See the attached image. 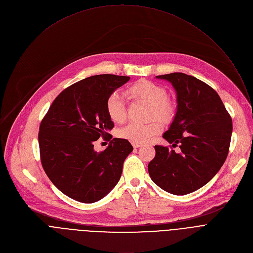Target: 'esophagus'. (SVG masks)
<instances>
[{
	"label": "esophagus",
	"mask_w": 253,
	"mask_h": 253,
	"mask_svg": "<svg viewBox=\"0 0 253 253\" xmlns=\"http://www.w3.org/2000/svg\"><path fill=\"white\" fill-rule=\"evenodd\" d=\"M132 145L134 148H139L142 146V143H139V142H132Z\"/></svg>",
	"instance_id": "esophagus-1"
}]
</instances>
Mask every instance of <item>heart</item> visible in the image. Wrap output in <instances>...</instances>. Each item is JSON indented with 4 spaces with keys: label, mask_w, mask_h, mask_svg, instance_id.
I'll return each mask as SVG.
<instances>
[{
    "label": "heart",
    "mask_w": 253,
    "mask_h": 253,
    "mask_svg": "<svg viewBox=\"0 0 253 253\" xmlns=\"http://www.w3.org/2000/svg\"><path fill=\"white\" fill-rule=\"evenodd\" d=\"M127 95L134 99L142 100L151 107L150 116L166 121L173 114V107L167 100V91L150 81H139L128 88ZM106 111L108 117L114 123H122L126 117V108L122 96L113 92L106 100ZM161 131V125L157 122L146 124L130 123L119 132V135L132 142L143 143L151 139Z\"/></svg>",
    "instance_id": "b5f03b06"
}]
</instances>
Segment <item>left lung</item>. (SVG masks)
I'll use <instances>...</instances> for the list:
<instances>
[{"instance_id":"left-lung-1","label":"left lung","mask_w":253,"mask_h":253,"mask_svg":"<svg viewBox=\"0 0 253 253\" xmlns=\"http://www.w3.org/2000/svg\"><path fill=\"white\" fill-rule=\"evenodd\" d=\"M175 90L177 110L163 134L176 153L156 145V155L148 164L152 181L174 195L196 191L216 175L228 154L232 120L219 97L210 86L184 73L156 76Z\"/></svg>"}]
</instances>
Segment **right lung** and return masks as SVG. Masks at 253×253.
Wrapping results in <instances>:
<instances>
[{
	"instance_id": "add662e5",
	"label": "right lung",
	"mask_w": 253,
	"mask_h": 253,
	"mask_svg": "<svg viewBox=\"0 0 253 253\" xmlns=\"http://www.w3.org/2000/svg\"><path fill=\"white\" fill-rule=\"evenodd\" d=\"M129 80L111 74L83 79L62 91L42 120V166L52 183L68 197L93 203L120 180L123 163L133 151L130 142L114 138L101 152L95 151L94 142L106 138L114 127L106 111L108 96Z\"/></svg>"
}]
</instances>
